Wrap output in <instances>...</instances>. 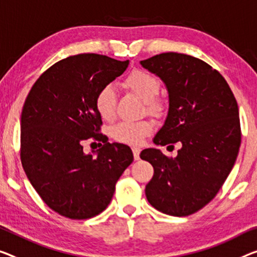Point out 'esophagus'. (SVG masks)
Instances as JSON below:
<instances>
[{
    "label": "esophagus",
    "instance_id": "34e87169",
    "mask_svg": "<svg viewBox=\"0 0 257 257\" xmlns=\"http://www.w3.org/2000/svg\"><path fill=\"white\" fill-rule=\"evenodd\" d=\"M132 152H133V156H134V160H139L140 159V148L138 147H133L132 148Z\"/></svg>",
    "mask_w": 257,
    "mask_h": 257
}]
</instances>
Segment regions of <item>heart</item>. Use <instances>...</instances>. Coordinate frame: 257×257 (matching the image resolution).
<instances>
[{
	"mask_svg": "<svg viewBox=\"0 0 257 257\" xmlns=\"http://www.w3.org/2000/svg\"><path fill=\"white\" fill-rule=\"evenodd\" d=\"M125 87L146 102L147 109L152 113H160L163 103L156 95L160 90V81L152 73L137 70L128 74L124 80ZM116 96L111 86H103L95 95L94 105L98 115L104 120L112 119L115 115ZM153 132V125L147 120L120 121L111 130L112 137L117 141L127 145H139L142 139Z\"/></svg>",
	"mask_w": 257,
	"mask_h": 257,
	"instance_id": "heart-1",
	"label": "heart"
}]
</instances>
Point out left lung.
Segmentation results:
<instances>
[{"label":"left lung","instance_id":"1","mask_svg":"<svg viewBox=\"0 0 257 257\" xmlns=\"http://www.w3.org/2000/svg\"><path fill=\"white\" fill-rule=\"evenodd\" d=\"M140 64L169 94L168 115L154 144H181L175 159L156 148L141 152L154 168L146 196L163 214L192 215L214 199L235 163L241 142L238 103L222 74L199 58L163 53Z\"/></svg>","mask_w":257,"mask_h":257}]
</instances>
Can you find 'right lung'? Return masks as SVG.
<instances>
[{
    "mask_svg": "<svg viewBox=\"0 0 257 257\" xmlns=\"http://www.w3.org/2000/svg\"><path fill=\"white\" fill-rule=\"evenodd\" d=\"M128 61L79 54L55 63L35 81L21 117V160L45 203L71 219H86L108 207L117 180L133 162L128 146L110 144L94 100L124 72ZM93 136L102 148L85 154Z\"/></svg>",
    "mask_w": 257,
    "mask_h": 257,
    "instance_id": "right-lung-1",
    "label": "right lung"
}]
</instances>
